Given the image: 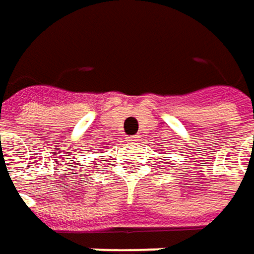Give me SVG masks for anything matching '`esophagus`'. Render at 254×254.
<instances>
[{"instance_id": "34e87169", "label": "esophagus", "mask_w": 254, "mask_h": 254, "mask_svg": "<svg viewBox=\"0 0 254 254\" xmlns=\"http://www.w3.org/2000/svg\"><path fill=\"white\" fill-rule=\"evenodd\" d=\"M140 140V135L138 134H135V135H130V137H127V141L128 142H137Z\"/></svg>"}]
</instances>
